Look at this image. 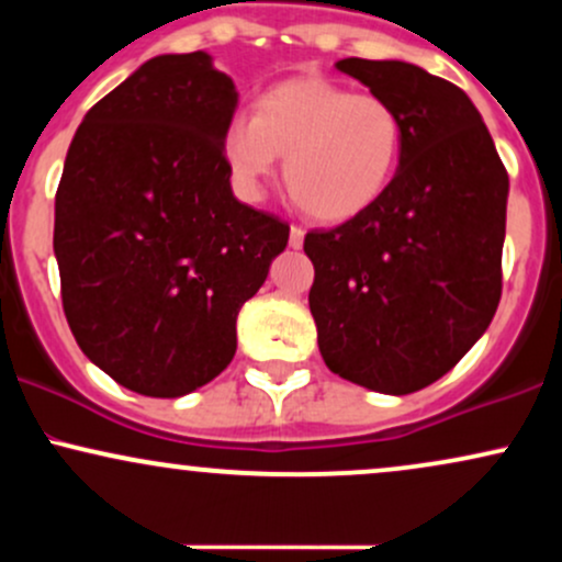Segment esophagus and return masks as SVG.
<instances>
[{
    "label": "esophagus",
    "mask_w": 562,
    "mask_h": 562,
    "mask_svg": "<svg viewBox=\"0 0 562 562\" xmlns=\"http://www.w3.org/2000/svg\"><path fill=\"white\" fill-rule=\"evenodd\" d=\"M303 235H306V232H303L301 227H290V248H295V250H299L301 248V245H303Z\"/></svg>",
    "instance_id": "obj_1"
}]
</instances>
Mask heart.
I'll return each mask as SVG.
<instances>
[{
    "mask_svg": "<svg viewBox=\"0 0 562 562\" xmlns=\"http://www.w3.org/2000/svg\"><path fill=\"white\" fill-rule=\"evenodd\" d=\"M285 158L290 198L319 222H346L378 203L404 156V121L389 100L357 94L319 76L274 83L256 115H235L222 132V158L237 192L263 195Z\"/></svg>",
    "mask_w": 562,
    "mask_h": 562,
    "instance_id": "b5f03b06",
    "label": "heart"
}]
</instances>
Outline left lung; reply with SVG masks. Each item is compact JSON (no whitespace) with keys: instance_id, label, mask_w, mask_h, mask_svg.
<instances>
[{"instance_id":"1","label":"left lung","mask_w":562,"mask_h":562,"mask_svg":"<svg viewBox=\"0 0 562 562\" xmlns=\"http://www.w3.org/2000/svg\"><path fill=\"white\" fill-rule=\"evenodd\" d=\"M335 68L396 108L404 156L372 209L306 235L308 308L335 375L404 396L447 375L492 325L509 179L460 87L402 60Z\"/></svg>"}]
</instances>
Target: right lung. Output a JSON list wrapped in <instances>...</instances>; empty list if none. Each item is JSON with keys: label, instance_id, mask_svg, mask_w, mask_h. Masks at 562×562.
Here are the masks:
<instances>
[{"label": "right lung", "instance_id": "obj_1", "mask_svg": "<svg viewBox=\"0 0 562 562\" xmlns=\"http://www.w3.org/2000/svg\"><path fill=\"white\" fill-rule=\"evenodd\" d=\"M237 89L209 53L158 55L83 115L55 195L76 344L124 389L177 398L235 357L237 314L290 227L232 195Z\"/></svg>", "mask_w": 562, "mask_h": 562}]
</instances>
